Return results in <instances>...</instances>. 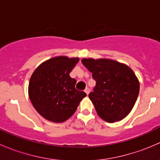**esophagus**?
Masks as SVG:
<instances>
[{"label": "esophagus", "instance_id": "esophagus-1", "mask_svg": "<svg viewBox=\"0 0 160 160\" xmlns=\"http://www.w3.org/2000/svg\"><path fill=\"white\" fill-rule=\"evenodd\" d=\"M84 91H85V93H86L88 95V94H89V93H90V89H89V88H87L86 89H85Z\"/></svg>", "mask_w": 160, "mask_h": 160}]
</instances>
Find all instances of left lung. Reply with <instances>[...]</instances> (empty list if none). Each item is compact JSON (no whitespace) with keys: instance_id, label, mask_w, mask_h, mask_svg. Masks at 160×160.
I'll return each instance as SVG.
<instances>
[{"instance_id":"8db88e82","label":"left lung","mask_w":160,"mask_h":160,"mask_svg":"<svg viewBox=\"0 0 160 160\" xmlns=\"http://www.w3.org/2000/svg\"><path fill=\"white\" fill-rule=\"evenodd\" d=\"M96 81L89 98L98 115L108 122H118L132 111L139 93V82L125 64L109 59L81 60Z\"/></svg>"}]
</instances>
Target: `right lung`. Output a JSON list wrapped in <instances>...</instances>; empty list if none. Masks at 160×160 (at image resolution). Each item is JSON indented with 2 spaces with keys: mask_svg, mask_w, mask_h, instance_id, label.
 <instances>
[{
  "mask_svg": "<svg viewBox=\"0 0 160 160\" xmlns=\"http://www.w3.org/2000/svg\"><path fill=\"white\" fill-rule=\"evenodd\" d=\"M79 58L56 56L40 64L32 73L28 96L35 109L46 120L56 123L67 121L87 96L77 90V80L70 72Z\"/></svg>",
  "mask_w": 160,
  "mask_h": 160,
  "instance_id": "1",
  "label": "right lung"
}]
</instances>
